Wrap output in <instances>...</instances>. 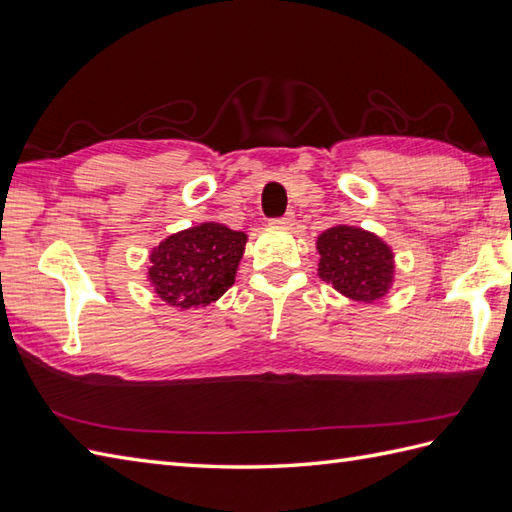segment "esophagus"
<instances>
[{
	"mask_svg": "<svg viewBox=\"0 0 512 512\" xmlns=\"http://www.w3.org/2000/svg\"><path fill=\"white\" fill-rule=\"evenodd\" d=\"M270 225H272V227H283V229H287V227L294 225V216H292V214H285V216H281V218H272Z\"/></svg>",
	"mask_w": 512,
	"mask_h": 512,
	"instance_id": "34e87169",
	"label": "esophagus"
}]
</instances>
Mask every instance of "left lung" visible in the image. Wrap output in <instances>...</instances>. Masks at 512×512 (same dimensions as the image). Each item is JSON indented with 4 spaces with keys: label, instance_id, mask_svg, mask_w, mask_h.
Returning a JSON list of instances; mask_svg holds the SVG:
<instances>
[{
    "label": "left lung",
    "instance_id": "1",
    "mask_svg": "<svg viewBox=\"0 0 512 512\" xmlns=\"http://www.w3.org/2000/svg\"><path fill=\"white\" fill-rule=\"evenodd\" d=\"M320 279L359 303L383 298L393 281V253L378 235L337 225L318 238Z\"/></svg>",
    "mask_w": 512,
    "mask_h": 512
}]
</instances>
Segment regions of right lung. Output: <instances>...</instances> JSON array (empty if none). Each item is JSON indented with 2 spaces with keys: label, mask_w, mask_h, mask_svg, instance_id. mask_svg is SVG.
<instances>
[{
  "label": "right lung",
  "mask_w": 512,
  "mask_h": 512,
  "mask_svg": "<svg viewBox=\"0 0 512 512\" xmlns=\"http://www.w3.org/2000/svg\"><path fill=\"white\" fill-rule=\"evenodd\" d=\"M246 233L203 222L168 235L149 257V281L164 303L192 309L214 303L235 281Z\"/></svg>",
  "instance_id": "1"
}]
</instances>
